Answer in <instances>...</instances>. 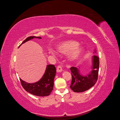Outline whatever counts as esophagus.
I'll list each match as a JSON object with an SVG mask.
<instances>
[{"instance_id": "esophagus-1", "label": "esophagus", "mask_w": 120, "mask_h": 120, "mask_svg": "<svg viewBox=\"0 0 120 120\" xmlns=\"http://www.w3.org/2000/svg\"><path fill=\"white\" fill-rule=\"evenodd\" d=\"M56 71L57 72H61L63 71V69L61 68V66H59L57 67V69H56Z\"/></svg>"}]
</instances>
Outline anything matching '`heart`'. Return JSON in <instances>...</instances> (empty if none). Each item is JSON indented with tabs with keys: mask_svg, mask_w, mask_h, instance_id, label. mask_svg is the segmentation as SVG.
<instances>
[{
	"mask_svg": "<svg viewBox=\"0 0 120 120\" xmlns=\"http://www.w3.org/2000/svg\"><path fill=\"white\" fill-rule=\"evenodd\" d=\"M79 43L74 41H68L60 42L56 47V50L58 52L66 54L69 52H71L68 56V60L71 63H73L77 61L80 59L84 51L82 46H79ZM50 53L52 56H55L56 53L54 52L50 51Z\"/></svg>",
	"mask_w": 120,
	"mask_h": 120,
	"instance_id": "b5f03b06",
	"label": "heart"
}]
</instances>
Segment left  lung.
<instances>
[{
  "label": "left lung",
  "mask_w": 120,
  "mask_h": 120,
  "mask_svg": "<svg viewBox=\"0 0 120 120\" xmlns=\"http://www.w3.org/2000/svg\"><path fill=\"white\" fill-rule=\"evenodd\" d=\"M96 53V50H95ZM99 58L97 56H94L92 59V71L89 74L83 75L80 73L79 68H71L72 75L71 89L76 93L83 92L88 90L96 83L99 69Z\"/></svg>",
  "instance_id": "1"
}]
</instances>
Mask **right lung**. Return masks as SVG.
Listing matches in <instances>:
<instances>
[{
  "mask_svg": "<svg viewBox=\"0 0 120 120\" xmlns=\"http://www.w3.org/2000/svg\"><path fill=\"white\" fill-rule=\"evenodd\" d=\"M33 38L41 39L38 37H30L25 39L19 46L28 41ZM56 68L53 64L47 65L45 71L41 79L34 83H28L20 79V81L24 89L32 95L38 97L49 96L53 90L54 79L56 75Z\"/></svg>",
  "mask_w": 120,
  "mask_h": 120,
  "instance_id": "1",
  "label": "right lung"
}]
</instances>
